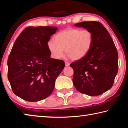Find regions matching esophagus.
Segmentation results:
<instances>
[{"label": "esophagus", "mask_w": 128, "mask_h": 128, "mask_svg": "<svg viewBox=\"0 0 128 128\" xmlns=\"http://www.w3.org/2000/svg\"><path fill=\"white\" fill-rule=\"evenodd\" d=\"M65 65H66V66H69V65H70V63H69V62H65Z\"/></svg>", "instance_id": "obj_1"}]
</instances>
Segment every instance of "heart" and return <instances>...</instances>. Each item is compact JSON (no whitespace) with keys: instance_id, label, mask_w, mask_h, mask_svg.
I'll use <instances>...</instances> for the list:
<instances>
[{"instance_id":"obj_1","label":"heart","mask_w":128,"mask_h":128,"mask_svg":"<svg viewBox=\"0 0 128 128\" xmlns=\"http://www.w3.org/2000/svg\"><path fill=\"white\" fill-rule=\"evenodd\" d=\"M93 35L88 29L70 28L56 34L54 41L50 40L47 47L52 56L60 59L66 55L73 60H78L85 57L92 48Z\"/></svg>"}]
</instances>
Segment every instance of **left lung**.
<instances>
[{"instance_id": "8db88e82", "label": "left lung", "mask_w": 128, "mask_h": 128, "mask_svg": "<svg viewBox=\"0 0 128 128\" xmlns=\"http://www.w3.org/2000/svg\"><path fill=\"white\" fill-rule=\"evenodd\" d=\"M75 26L82 27L92 32L93 42L85 57L73 62V83L82 94L97 96L113 86L118 71V54L107 29L98 21H84Z\"/></svg>"}]
</instances>
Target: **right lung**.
Segmentation results:
<instances>
[{"label": "right lung", "mask_w": 128, "mask_h": 128, "mask_svg": "<svg viewBox=\"0 0 128 128\" xmlns=\"http://www.w3.org/2000/svg\"><path fill=\"white\" fill-rule=\"evenodd\" d=\"M54 26H29L16 39L8 59V79L15 95L37 102L51 95L55 80L65 66L63 60L50 58L47 47Z\"/></svg>", "instance_id": "1"}]
</instances>
